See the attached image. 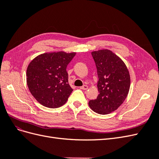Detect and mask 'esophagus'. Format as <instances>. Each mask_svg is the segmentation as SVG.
<instances>
[{"label":"esophagus","mask_w":159,"mask_h":159,"mask_svg":"<svg viewBox=\"0 0 159 159\" xmlns=\"http://www.w3.org/2000/svg\"><path fill=\"white\" fill-rule=\"evenodd\" d=\"M80 89H84V90H87L88 89V86L86 85H84L83 86H81V87H80Z\"/></svg>","instance_id":"esophagus-1"}]
</instances>
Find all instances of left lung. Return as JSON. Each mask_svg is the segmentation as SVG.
Listing matches in <instances>:
<instances>
[{
    "mask_svg": "<svg viewBox=\"0 0 159 159\" xmlns=\"http://www.w3.org/2000/svg\"><path fill=\"white\" fill-rule=\"evenodd\" d=\"M97 68L99 95L90 100L94 112L107 115L117 110L125 100L131 84L129 71L124 61L107 49L91 52Z\"/></svg>",
    "mask_w": 159,
    "mask_h": 159,
    "instance_id": "1",
    "label": "left lung"
}]
</instances>
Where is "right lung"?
<instances>
[{
    "instance_id": "1",
    "label": "right lung",
    "mask_w": 159,
    "mask_h": 159,
    "mask_svg": "<svg viewBox=\"0 0 159 159\" xmlns=\"http://www.w3.org/2000/svg\"><path fill=\"white\" fill-rule=\"evenodd\" d=\"M75 52H46L34 57L28 64L26 83L38 102L48 108L64 105L73 91L68 84L67 66Z\"/></svg>"
}]
</instances>
